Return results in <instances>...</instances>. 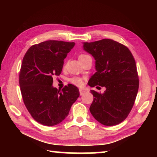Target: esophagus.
I'll use <instances>...</instances> for the list:
<instances>
[{
	"label": "esophagus",
	"instance_id": "34e87169",
	"mask_svg": "<svg viewBox=\"0 0 157 157\" xmlns=\"http://www.w3.org/2000/svg\"><path fill=\"white\" fill-rule=\"evenodd\" d=\"M86 92V91H84V90H81V89H79V94H80V96H82V95H84V93Z\"/></svg>",
	"mask_w": 157,
	"mask_h": 157
}]
</instances>
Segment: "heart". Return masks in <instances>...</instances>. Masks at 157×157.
<instances>
[{"label": "heart", "instance_id": "1", "mask_svg": "<svg viewBox=\"0 0 157 157\" xmlns=\"http://www.w3.org/2000/svg\"><path fill=\"white\" fill-rule=\"evenodd\" d=\"M88 57H91V56L87 54H81L79 55L78 59L79 61H82L84 59L88 58ZM66 65H67V63H65V64L64 65V67H65ZM69 82H71L73 85L78 86V87H81V86L84 85V81H83L82 78H81L80 77H78V76L73 77V78H71L69 79Z\"/></svg>", "mask_w": 157, "mask_h": 157}]
</instances>
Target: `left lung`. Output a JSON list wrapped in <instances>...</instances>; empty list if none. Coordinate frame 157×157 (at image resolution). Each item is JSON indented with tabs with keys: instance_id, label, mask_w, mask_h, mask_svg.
Returning a JSON list of instances; mask_svg holds the SVG:
<instances>
[{
	"instance_id": "obj_1",
	"label": "left lung",
	"mask_w": 157,
	"mask_h": 157,
	"mask_svg": "<svg viewBox=\"0 0 157 157\" xmlns=\"http://www.w3.org/2000/svg\"><path fill=\"white\" fill-rule=\"evenodd\" d=\"M84 49L96 60V72L89 86L106 88L103 94L90 90L94 100L90 111L101 124L117 125L128 117L138 94L139 79L134 56L127 46L110 39L84 42Z\"/></svg>"
}]
</instances>
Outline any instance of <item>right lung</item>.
I'll use <instances>...</instances> for the list:
<instances>
[{
    "instance_id": "obj_1",
    "label": "right lung",
    "mask_w": 157,
    "mask_h": 157,
    "mask_svg": "<svg viewBox=\"0 0 157 157\" xmlns=\"http://www.w3.org/2000/svg\"><path fill=\"white\" fill-rule=\"evenodd\" d=\"M74 45L59 40L42 42L32 46L23 56L19 80L23 101L33 119L42 125L53 126L63 121L79 97L78 88L72 84L61 91L52 86Z\"/></svg>"
}]
</instances>
